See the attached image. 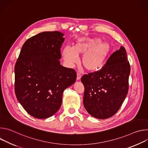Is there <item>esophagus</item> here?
<instances>
[{"instance_id":"34e87169","label":"esophagus","mask_w":148,"mask_h":148,"mask_svg":"<svg viewBox=\"0 0 148 148\" xmlns=\"http://www.w3.org/2000/svg\"><path fill=\"white\" fill-rule=\"evenodd\" d=\"M81 78V74L79 72H78L77 73V80H79Z\"/></svg>"}]
</instances>
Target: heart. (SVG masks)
Returning <instances> with one entry per match:
<instances>
[{
	"label": "heart",
	"mask_w": 148,
	"mask_h": 148,
	"mask_svg": "<svg viewBox=\"0 0 148 148\" xmlns=\"http://www.w3.org/2000/svg\"><path fill=\"white\" fill-rule=\"evenodd\" d=\"M112 51L109 41H101L98 37L78 39L71 47L67 46L62 51V56L66 65L73 67L78 62V57L83 55L81 64L87 71L95 72L99 70Z\"/></svg>",
	"instance_id": "b5f03b06"
}]
</instances>
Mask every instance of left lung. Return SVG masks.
I'll return each instance as SVG.
<instances>
[{
	"mask_svg": "<svg viewBox=\"0 0 148 148\" xmlns=\"http://www.w3.org/2000/svg\"><path fill=\"white\" fill-rule=\"evenodd\" d=\"M130 65L125 49L112 54L99 71L84 75V106L92 116L107 119L119 110L129 88Z\"/></svg>",
	"mask_w": 148,
	"mask_h": 148,
	"instance_id": "1",
	"label": "left lung"
}]
</instances>
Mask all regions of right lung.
Wrapping results in <instances>:
<instances>
[{"label": "right lung", "mask_w": 148, "mask_h": 148, "mask_svg": "<svg viewBox=\"0 0 148 148\" xmlns=\"http://www.w3.org/2000/svg\"><path fill=\"white\" fill-rule=\"evenodd\" d=\"M64 34L44 32L26 41L14 67L16 96L32 116L45 119L60 109L64 90L75 82L74 69L62 66Z\"/></svg>", "instance_id": "add662e5"}]
</instances>
